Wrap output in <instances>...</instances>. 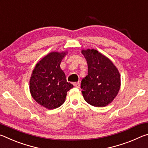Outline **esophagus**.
I'll return each mask as SVG.
<instances>
[{
  "mask_svg": "<svg viewBox=\"0 0 148 148\" xmlns=\"http://www.w3.org/2000/svg\"><path fill=\"white\" fill-rule=\"evenodd\" d=\"M73 85L74 87H77V88H79V87H80V84L79 83V82H74V83H73Z\"/></svg>",
  "mask_w": 148,
  "mask_h": 148,
  "instance_id": "esophagus-1",
  "label": "esophagus"
}]
</instances>
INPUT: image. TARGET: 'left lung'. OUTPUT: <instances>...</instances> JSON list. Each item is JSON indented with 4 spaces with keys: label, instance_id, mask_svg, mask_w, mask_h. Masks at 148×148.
Masks as SVG:
<instances>
[{
    "label": "left lung",
    "instance_id": "obj_1",
    "mask_svg": "<svg viewBox=\"0 0 148 148\" xmlns=\"http://www.w3.org/2000/svg\"><path fill=\"white\" fill-rule=\"evenodd\" d=\"M88 73L82 80L83 97L87 103L104 107L114 101L121 87V76L112 61L96 49H82Z\"/></svg>",
    "mask_w": 148,
    "mask_h": 148
}]
</instances>
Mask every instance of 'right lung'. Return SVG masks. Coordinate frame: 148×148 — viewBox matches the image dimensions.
<instances>
[{"mask_svg":"<svg viewBox=\"0 0 148 148\" xmlns=\"http://www.w3.org/2000/svg\"><path fill=\"white\" fill-rule=\"evenodd\" d=\"M67 51H53L37 62L29 81L31 96L37 103L48 110L64 103L67 91L73 85L66 82L60 64Z\"/></svg>","mask_w":148,"mask_h":148,"instance_id":"obj_1","label":"right lung"}]
</instances>
